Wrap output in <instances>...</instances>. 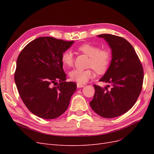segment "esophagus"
Segmentation results:
<instances>
[{"mask_svg":"<svg viewBox=\"0 0 154 154\" xmlns=\"http://www.w3.org/2000/svg\"><path fill=\"white\" fill-rule=\"evenodd\" d=\"M84 86H85V85L82 84V83H77V87L78 88H82V87H83Z\"/></svg>","mask_w":154,"mask_h":154,"instance_id":"obj_1","label":"esophagus"}]
</instances>
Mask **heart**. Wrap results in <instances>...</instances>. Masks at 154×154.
Listing matches in <instances>:
<instances>
[{"label": "heart", "mask_w": 154, "mask_h": 154, "mask_svg": "<svg viewBox=\"0 0 154 154\" xmlns=\"http://www.w3.org/2000/svg\"><path fill=\"white\" fill-rule=\"evenodd\" d=\"M76 50L89 57L88 66L92 67L97 74H104L109 68L112 54L108 48H100L98 45L83 43L78 45ZM61 60L65 66L71 67L73 66L74 60L72 53L66 51L62 54ZM94 70L92 68L85 70L75 69L69 73V76L72 81L79 83H84L94 76Z\"/></svg>", "instance_id": "b5f03b06"}]
</instances>
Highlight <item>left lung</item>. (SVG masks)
I'll return each mask as SVG.
<instances>
[{
	"label": "left lung",
	"instance_id": "8db88e82",
	"mask_svg": "<svg viewBox=\"0 0 154 154\" xmlns=\"http://www.w3.org/2000/svg\"><path fill=\"white\" fill-rule=\"evenodd\" d=\"M97 36L109 43L112 58L108 71L100 80L108 85L102 88L94 85L95 93L90 105L101 117L116 118L136 103L142 90L143 68L133 46L123 37L110 34Z\"/></svg>",
	"mask_w": 154,
	"mask_h": 154
}]
</instances>
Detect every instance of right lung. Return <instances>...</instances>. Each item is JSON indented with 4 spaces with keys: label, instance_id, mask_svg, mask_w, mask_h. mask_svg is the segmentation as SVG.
Returning a JSON list of instances; mask_svg holds the SVG:
<instances>
[{
    "label": "right lung",
    "instance_id": "right-lung-1",
    "mask_svg": "<svg viewBox=\"0 0 154 154\" xmlns=\"http://www.w3.org/2000/svg\"><path fill=\"white\" fill-rule=\"evenodd\" d=\"M73 42L39 37L18 55L15 72L18 92L27 108L39 118H57L68 108L76 84L66 81L61 57Z\"/></svg>",
    "mask_w": 154,
    "mask_h": 154
}]
</instances>
